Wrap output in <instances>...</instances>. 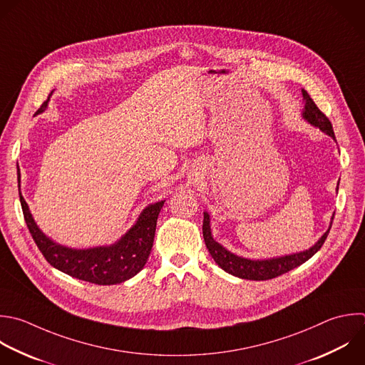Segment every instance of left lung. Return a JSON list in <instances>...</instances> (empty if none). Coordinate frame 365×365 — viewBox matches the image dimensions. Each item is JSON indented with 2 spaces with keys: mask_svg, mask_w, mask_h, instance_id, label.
Listing matches in <instances>:
<instances>
[{
  "mask_svg": "<svg viewBox=\"0 0 365 365\" xmlns=\"http://www.w3.org/2000/svg\"><path fill=\"white\" fill-rule=\"evenodd\" d=\"M302 97H304V101H305V107H304V111H302V118L307 120L311 125L319 128L322 133H325L327 135H329L335 140L331 121L325 117L324 113L319 111V108L315 106V103L312 101V98L308 96V93L305 90H302ZM336 190H338V187H336ZM331 224H332V221H331ZM329 228L324 232V235L311 248H308L305 251H301V252L282 255V257H275V258H268V259L242 258V257H238V255L230 252L227 248H224L220 242H217L212 238L208 212H204L202 235H204V241H205V245H207L211 257L218 264V267H221L225 272H228L231 275H235L238 278H244V279L265 281V279L275 278L281 274H285V272L291 271L292 268H295V267L304 264L305 261H308L322 247V244H324V241H325V238L329 232Z\"/></svg>",
  "mask_w": 365,
  "mask_h": 365,
  "instance_id": "left-lung-1",
  "label": "left lung"
}]
</instances>
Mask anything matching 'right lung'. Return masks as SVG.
I'll return each mask as SVG.
<instances>
[{"label":"right lung","instance_id":"obj_1","mask_svg":"<svg viewBox=\"0 0 365 365\" xmlns=\"http://www.w3.org/2000/svg\"><path fill=\"white\" fill-rule=\"evenodd\" d=\"M48 101L50 97L43 103L36 114L46 111ZM20 201L27 227L46 259L54 268L74 278L98 285L121 284L133 278L144 268L153 248L157 218L164 205V201H158L145 207L135 224L115 244L77 250L57 244L38 228L30 212L29 204L21 195V191Z\"/></svg>","mask_w":365,"mask_h":365}]
</instances>
